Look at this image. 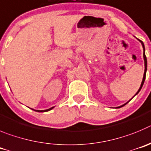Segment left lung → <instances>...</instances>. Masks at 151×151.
<instances>
[{
    "label": "left lung",
    "mask_w": 151,
    "mask_h": 151,
    "mask_svg": "<svg viewBox=\"0 0 151 151\" xmlns=\"http://www.w3.org/2000/svg\"><path fill=\"white\" fill-rule=\"evenodd\" d=\"M140 42H141V43H142V47H143V49H144V54H143V55H144V60H145V73H144L143 80H142V84H141V86H140L139 89H138V92H136V94H135V95L138 94V92H140V90H141V89H142V86H143L144 83H145V77H146V71H147V58H146V55H145V45H144L143 42H142V40H140ZM133 97H134V96H133ZM129 101H128V102H129ZM128 102H127V103H128ZM127 103H126V104H123V105H121V106H119V107H117V108H121V107H123V106L126 105V104H127Z\"/></svg>",
    "instance_id": "left-lung-1"
}]
</instances>
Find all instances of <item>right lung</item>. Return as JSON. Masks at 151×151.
Here are the masks:
<instances>
[{"instance_id": "add662e5", "label": "right lung", "mask_w": 151, "mask_h": 151, "mask_svg": "<svg viewBox=\"0 0 151 151\" xmlns=\"http://www.w3.org/2000/svg\"><path fill=\"white\" fill-rule=\"evenodd\" d=\"M53 108L54 107H52V108H49V109H47V110H43V111H37V110H36L35 111H37V112H46V111H50V110H52ZM32 110H34V109H32Z\"/></svg>"}]
</instances>
